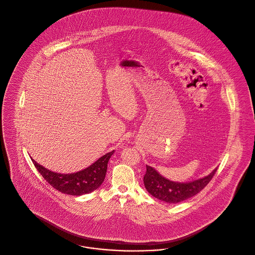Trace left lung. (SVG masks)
Returning a JSON list of instances; mask_svg holds the SVG:
<instances>
[{
	"label": "left lung",
	"mask_w": 255,
	"mask_h": 255,
	"mask_svg": "<svg viewBox=\"0 0 255 255\" xmlns=\"http://www.w3.org/2000/svg\"><path fill=\"white\" fill-rule=\"evenodd\" d=\"M217 168L210 175L189 182L172 181L161 176L156 170L146 165V173L143 176L144 187L149 194L168 204H176L195 196L211 181Z\"/></svg>",
	"instance_id": "1"
}]
</instances>
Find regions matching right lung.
<instances>
[{"label": "right lung", "instance_id": "obj_1", "mask_svg": "<svg viewBox=\"0 0 255 255\" xmlns=\"http://www.w3.org/2000/svg\"><path fill=\"white\" fill-rule=\"evenodd\" d=\"M115 150L100 157L96 162L73 174H58L47 170L32 159L35 167L41 176L56 190L64 194L79 196L98 189L107 174L108 163Z\"/></svg>", "mask_w": 255, "mask_h": 255}]
</instances>
